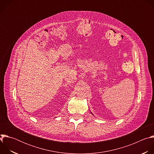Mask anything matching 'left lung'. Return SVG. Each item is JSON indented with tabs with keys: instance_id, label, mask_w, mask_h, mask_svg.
Instances as JSON below:
<instances>
[{
	"instance_id": "obj_1",
	"label": "left lung",
	"mask_w": 154,
	"mask_h": 154,
	"mask_svg": "<svg viewBox=\"0 0 154 154\" xmlns=\"http://www.w3.org/2000/svg\"><path fill=\"white\" fill-rule=\"evenodd\" d=\"M91 114H92V113H91Z\"/></svg>"
}]
</instances>
